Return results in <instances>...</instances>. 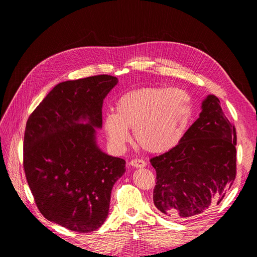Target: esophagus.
Returning a JSON list of instances; mask_svg holds the SVG:
<instances>
[{"label": "esophagus", "instance_id": "esophagus-1", "mask_svg": "<svg viewBox=\"0 0 257 257\" xmlns=\"http://www.w3.org/2000/svg\"><path fill=\"white\" fill-rule=\"evenodd\" d=\"M131 166L136 167V168H141V167H145L146 166V162L144 160L141 159H134L130 162Z\"/></svg>", "mask_w": 257, "mask_h": 257}]
</instances>
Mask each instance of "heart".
Segmentation results:
<instances>
[{
	"label": "heart",
	"instance_id": "heart-1",
	"mask_svg": "<svg viewBox=\"0 0 257 257\" xmlns=\"http://www.w3.org/2000/svg\"><path fill=\"white\" fill-rule=\"evenodd\" d=\"M193 115L191 95L183 89L153 87L130 91L115 104V113H108L104 127L110 142L123 146L134 128L143 149L161 153L174 148L188 128Z\"/></svg>",
	"mask_w": 257,
	"mask_h": 257
}]
</instances>
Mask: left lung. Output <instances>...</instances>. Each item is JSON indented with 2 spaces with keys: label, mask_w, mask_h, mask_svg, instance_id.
Returning <instances> with one entry per match:
<instances>
[{
  "label": "left lung",
  "mask_w": 257,
  "mask_h": 257,
  "mask_svg": "<svg viewBox=\"0 0 257 257\" xmlns=\"http://www.w3.org/2000/svg\"><path fill=\"white\" fill-rule=\"evenodd\" d=\"M199 118L173 149L150 160L153 203L170 219H188L219 205L236 178L237 135L220 99L208 95Z\"/></svg>",
  "instance_id": "obj_1"
}]
</instances>
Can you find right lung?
I'll use <instances>...</instances> for the list:
<instances>
[{
    "label": "right lung",
    "mask_w": 257,
    "mask_h": 257,
    "mask_svg": "<svg viewBox=\"0 0 257 257\" xmlns=\"http://www.w3.org/2000/svg\"><path fill=\"white\" fill-rule=\"evenodd\" d=\"M116 83L110 75L61 82L27 122L23 168L35 204L46 219L69 230L102 226L112 186L125 173V161L104 153L95 137L104 98Z\"/></svg>",
    "instance_id": "1"
}]
</instances>
